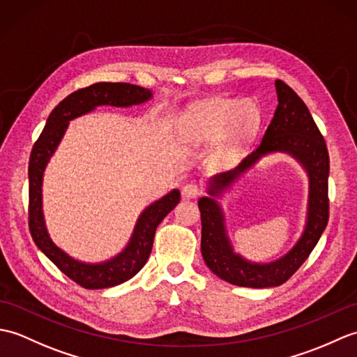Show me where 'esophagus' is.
I'll return each instance as SVG.
<instances>
[{
	"mask_svg": "<svg viewBox=\"0 0 357 357\" xmlns=\"http://www.w3.org/2000/svg\"><path fill=\"white\" fill-rule=\"evenodd\" d=\"M202 193L201 187L198 184L195 183H190V184H185L183 187V196L185 199H193V198H198V196Z\"/></svg>",
	"mask_w": 357,
	"mask_h": 357,
	"instance_id": "34e87169",
	"label": "esophagus"
}]
</instances>
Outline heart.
I'll use <instances>...</instances> for the list:
<instances>
[{"label":"heart","mask_w":357,"mask_h":357,"mask_svg":"<svg viewBox=\"0 0 357 357\" xmlns=\"http://www.w3.org/2000/svg\"><path fill=\"white\" fill-rule=\"evenodd\" d=\"M259 115L252 104L241 100H213L195 112L190 119V135L198 141L221 139L234 128L236 138L252 133Z\"/></svg>","instance_id":"obj_1"}]
</instances>
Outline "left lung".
Returning <instances> with one entry per match:
<instances>
[{
	"label": "left lung",
	"instance_id": "8db88e82",
	"mask_svg": "<svg viewBox=\"0 0 357 357\" xmlns=\"http://www.w3.org/2000/svg\"><path fill=\"white\" fill-rule=\"evenodd\" d=\"M278 107L265 130L261 146L248 155L236 169L218 174L210 183L208 193L221 195L234 179L248 170L261 156L271 151L290 153L305 167L310 178L308 218L305 230L298 244L279 261L252 264L233 253L225 234L224 216L218 202L207 196L198 201L201 210V252L207 267L227 282L248 288L278 287L290 279L310 253L328 222V172L330 158L327 144L317 128L305 102L284 81L276 79Z\"/></svg>",
	"mask_w": 357,
	"mask_h": 357
}]
</instances>
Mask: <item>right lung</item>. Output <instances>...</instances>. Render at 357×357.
<instances>
[{
	"label": "right lung",
	"instance_id": "1",
	"mask_svg": "<svg viewBox=\"0 0 357 357\" xmlns=\"http://www.w3.org/2000/svg\"><path fill=\"white\" fill-rule=\"evenodd\" d=\"M151 98L147 89L127 82H96L70 93L59 102L47 118L40 138L33 144L29 161V230L36 247L61 270L67 278L87 290L109 288L126 282L146 265L158 225L181 199L179 190H172L161 199L150 204L135 225L133 236L123 253L102 264H82L66 255L53 244L45 230L41 201V184L45 164L67 128L69 121L93 110L96 105L128 107Z\"/></svg>",
	"mask_w": 357,
	"mask_h": 357
}]
</instances>
